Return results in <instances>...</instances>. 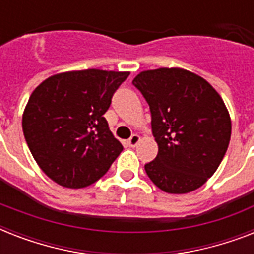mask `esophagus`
<instances>
[{
	"label": "esophagus",
	"instance_id": "obj_1",
	"mask_svg": "<svg viewBox=\"0 0 254 254\" xmlns=\"http://www.w3.org/2000/svg\"><path fill=\"white\" fill-rule=\"evenodd\" d=\"M139 142V135L138 134H133L130 138L127 139V145L130 147H134L137 146V143Z\"/></svg>",
	"mask_w": 254,
	"mask_h": 254
}]
</instances>
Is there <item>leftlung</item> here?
<instances>
[{"label":"left lung","instance_id":"left-lung-1","mask_svg":"<svg viewBox=\"0 0 254 254\" xmlns=\"http://www.w3.org/2000/svg\"><path fill=\"white\" fill-rule=\"evenodd\" d=\"M133 85L149 104L158 155L145 171L158 189L187 193L213 175L231 139V119L220 95L182 68L143 71Z\"/></svg>","mask_w":254,"mask_h":254}]
</instances>
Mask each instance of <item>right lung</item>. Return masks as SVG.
<instances>
[{"label": "right lung", "mask_w": 254, "mask_h": 254, "mask_svg": "<svg viewBox=\"0 0 254 254\" xmlns=\"http://www.w3.org/2000/svg\"><path fill=\"white\" fill-rule=\"evenodd\" d=\"M129 72L84 69L58 73L38 85L22 127L34 159L58 185L83 189L107 174L123 151L104 113Z\"/></svg>", "instance_id": "add662e5"}]
</instances>
